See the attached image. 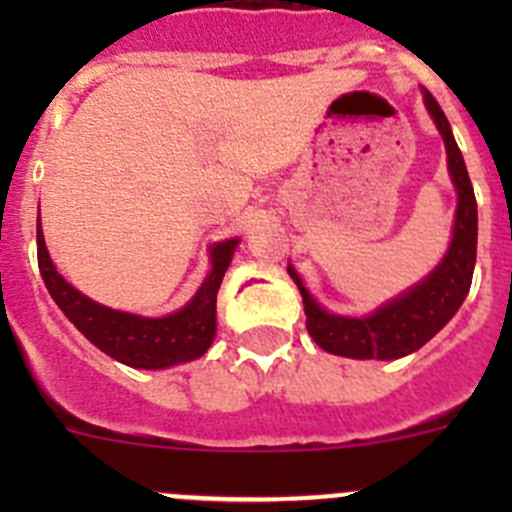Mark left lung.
Listing matches in <instances>:
<instances>
[{
  "mask_svg": "<svg viewBox=\"0 0 512 512\" xmlns=\"http://www.w3.org/2000/svg\"><path fill=\"white\" fill-rule=\"evenodd\" d=\"M423 99L443 143H446L451 182L459 194L451 246L441 264L423 282L402 292L400 297L382 305L366 318H343V315L323 310L310 297L295 266L289 264V277L295 279L302 305H305L307 333L328 354L346 356V359L382 361L413 354L454 318L472 287L474 261H477V200H474L464 156L451 135L449 120L431 92H423Z\"/></svg>",
  "mask_w": 512,
  "mask_h": 512,
  "instance_id": "left-lung-1",
  "label": "left lung"
}]
</instances>
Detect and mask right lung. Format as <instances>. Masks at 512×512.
<instances>
[{
    "label": "right lung",
    "mask_w": 512,
    "mask_h": 512,
    "mask_svg": "<svg viewBox=\"0 0 512 512\" xmlns=\"http://www.w3.org/2000/svg\"><path fill=\"white\" fill-rule=\"evenodd\" d=\"M238 238L215 243L210 248L212 269L197 295L166 318H143L133 312H120L81 295L53 266L45 248L38 220V266L45 287L61 307L63 315L107 356L135 369H166L200 359L215 341L217 289L228 271Z\"/></svg>",
    "instance_id": "right-lung-1"
}]
</instances>
